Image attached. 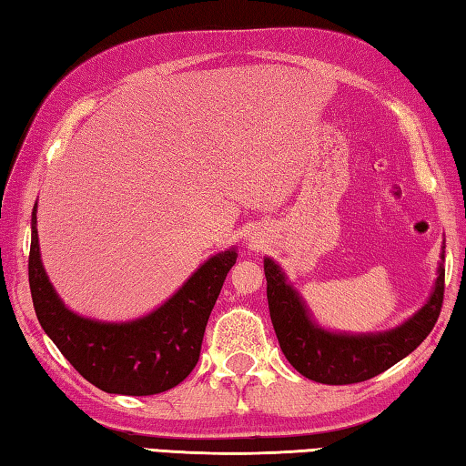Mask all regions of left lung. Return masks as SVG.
Here are the masks:
<instances>
[{
  "label": "left lung",
  "instance_id": "1",
  "mask_svg": "<svg viewBox=\"0 0 466 466\" xmlns=\"http://www.w3.org/2000/svg\"><path fill=\"white\" fill-rule=\"evenodd\" d=\"M265 278L271 322L283 356L299 374L322 384L364 382L389 370L431 333L444 304V269L440 267L430 302L403 327L382 335H333L312 325L302 299L271 258H265Z\"/></svg>",
  "mask_w": 466,
  "mask_h": 466
}]
</instances>
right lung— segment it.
<instances>
[{
	"instance_id": "right-lung-1",
	"label": "right lung",
	"mask_w": 466,
	"mask_h": 466,
	"mask_svg": "<svg viewBox=\"0 0 466 466\" xmlns=\"http://www.w3.org/2000/svg\"><path fill=\"white\" fill-rule=\"evenodd\" d=\"M236 252L211 257L167 304L146 319L106 325L69 312L45 275L36 236V205L28 281L36 319L86 380L105 392L147 397L175 389L199 361L203 333Z\"/></svg>"
}]
</instances>
